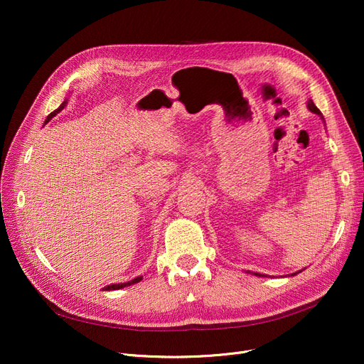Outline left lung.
<instances>
[{
    "label": "left lung",
    "instance_id": "8db88e82",
    "mask_svg": "<svg viewBox=\"0 0 364 364\" xmlns=\"http://www.w3.org/2000/svg\"><path fill=\"white\" fill-rule=\"evenodd\" d=\"M307 107H309V109H310V110H311L313 113L318 114V117H320V118H321V119L324 121V118H323V114H321V112H320V110H318V109L316 107V105L313 103V100H311V99H309V102H307ZM255 274H257V276H262V274H259V273H255ZM295 274H298V273H294L292 276H295Z\"/></svg>",
    "mask_w": 364,
    "mask_h": 364
}]
</instances>
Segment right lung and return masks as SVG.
<instances>
[{
    "label": "right lung",
    "instance_id": "right-lung-1",
    "mask_svg": "<svg viewBox=\"0 0 364 364\" xmlns=\"http://www.w3.org/2000/svg\"><path fill=\"white\" fill-rule=\"evenodd\" d=\"M66 106V100L59 106V109H55L54 112H51L48 117H47V119H46V124L53 118V117H55L57 113H59L63 107ZM143 279V276H140V277H136V279H132L131 282H127V283H114V284H109V286H105L103 288V291H118V289H122V288H125V286H129V284H134V283H139L140 280Z\"/></svg>",
    "mask_w": 364,
    "mask_h": 364
}]
</instances>
